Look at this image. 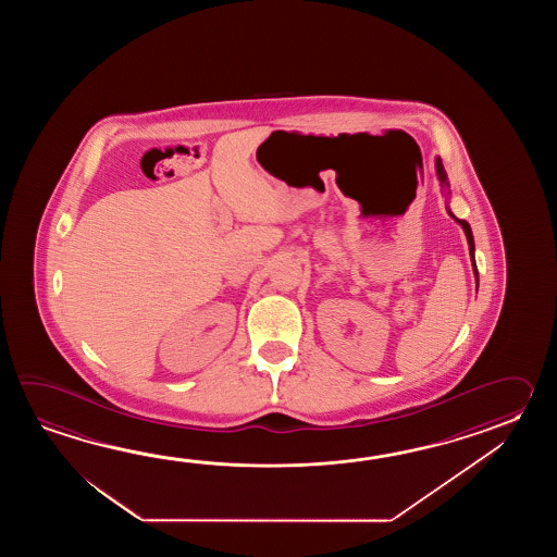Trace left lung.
I'll return each instance as SVG.
<instances>
[{"instance_id":"left-lung-1","label":"left lung","mask_w":557,"mask_h":557,"mask_svg":"<svg viewBox=\"0 0 557 557\" xmlns=\"http://www.w3.org/2000/svg\"><path fill=\"white\" fill-rule=\"evenodd\" d=\"M436 177L440 181V187H442V193L446 195V211L450 214L451 219L458 223V225L462 226L463 233H466V238H468V249H470V261H472L473 276H475V284H478V267H475V245H473V235L472 228L470 225L462 221V219H456V214L450 211V181H448V175H446V171H444V165H442V159L436 157Z\"/></svg>"}]
</instances>
